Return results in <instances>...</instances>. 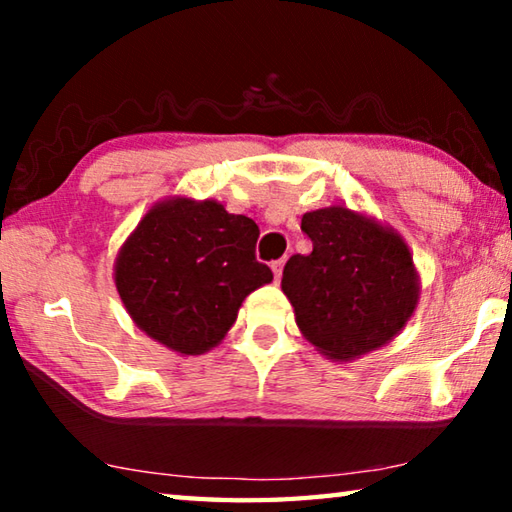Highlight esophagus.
I'll list each match as a JSON object with an SVG mask.
<instances>
[{
	"mask_svg": "<svg viewBox=\"0 0 512 512\" xmlns=\"http://www.w3.org/2000/svg\"><path fill=\"white\" fill-rule=\"evenodd\" d=\"M282 268H284V259H275V262H271V271H273V275H275V282H280Z\"/></svg>",
	"mask_w": 512,
	"mask_h": 512,
	"instance_id": "esophagus-1",
	"label": "esophagus"
}]
</instances>
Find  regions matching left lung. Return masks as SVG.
<instances>
[{
  "mask_svg": "<svg viewBox=\"0 0 512 512\" xmlns=\"http://www.w3.org/2000/svg\"><path fill=\"white\" fill-rule=\"evenodd\" d=\"M309 255H293L282 273L305 339L332 361L384 348L409 323L420 275L404 237L375 216L329 205L302 214Z\"/></svg>",
  "mask_w": 512,
  "mask_h": 512,
  "instance_id": "8db88e82",
  "label": "left lung"
}]
</instances>
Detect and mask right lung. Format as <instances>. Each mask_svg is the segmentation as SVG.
I'll return each instance as SVG.
<instances>
[{"instance_id": "right-lung-1", "label": "right lung", "mask_w": 512, "mask_h": 512, "mask_svg": "<svg viewBox=\"0 0 512 512\" xmlns=\"http://www.w3.org/2000/svg\"><path fill=\"white\" fill-rule=\"evenodd\" d=\"M259 228L219 201L169 196L142 216L115 259V287L133 323L164 348L196 357L235 325L241 302L273 282L255 259Z\"/></svg>"}]
</instances>
